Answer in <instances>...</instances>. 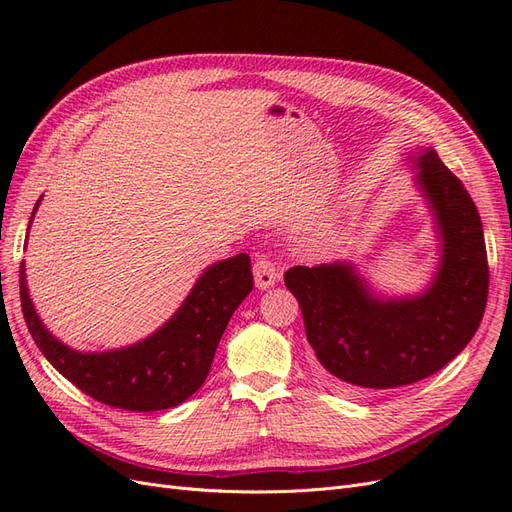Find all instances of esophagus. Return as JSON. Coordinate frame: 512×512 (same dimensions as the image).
I'll use <instances>...</instances> for the list:
<instances>
[{
	"label": "esophagus",
	"instance_id": "34e87169",
	"mask_svg": "<svg viewBox=\"0 0 512 512\" xmlns=\"http://www.w3.org/2000/svg\"><path fill=\"white\" fill-rule=\"evenodd\" d=\"M254 280L258 290H267L280 280V269H277L269 258H258L254 262Z\"/></svg>",
	"mask_w": 512,
	"mask_h": 512
}]
</instances>
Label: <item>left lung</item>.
<instances>
[{
  "mask_svg": "<svg viewBox=\"0 0 512 512\" xmlns=\"http://www.w3.org/2000/svg\"><path fill=\"white\" fill-rule=\"evenodd\" d=\"M431 213L438 265L418 292L378 290L350 260L292 267L305 335L333 391L369 395L436 374L468 346L485 314L489 269L480 215L436 149L404 153Z\"/></svg>",
  "mask_w": 512,
  "mask_h": 512,
  "instance_id": "left-lung-1",
  "label": "left lung"
}]
</instances>
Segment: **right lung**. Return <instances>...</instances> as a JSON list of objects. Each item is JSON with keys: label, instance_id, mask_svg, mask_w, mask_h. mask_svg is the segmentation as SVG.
<instances>
[{"label": "right lung", "instance_id": "add662e5", "mask_svg": "<svg viewBox=\"0 0 512 512\" xmlns=\"http://www.w3.org/2000/svg\"><path fill=\"white\" fill-rule=\"evenodd\" d=\"M40 203L42 196L29 226ZM25 277L21 262L23 316L46 361L89 397L132 412L175 408L203 386L230 316L254 288L252 262L245 252L213 262L162 327L130 346L91 352L70 348L46 329Z\"/></svg>", "mask_w": 512, "mask_h": 512}]
</instances>
